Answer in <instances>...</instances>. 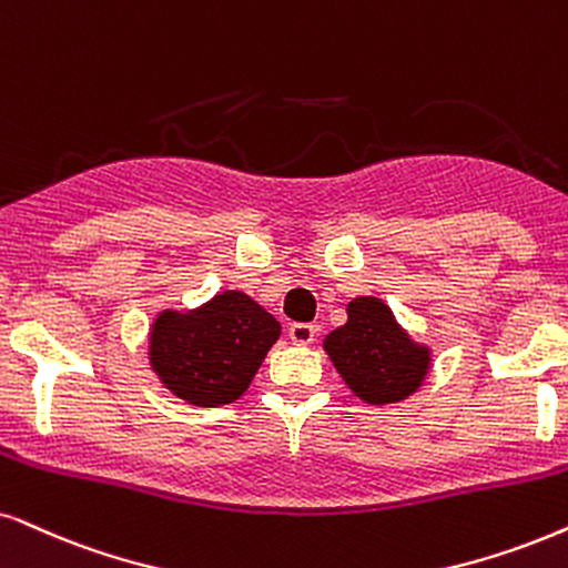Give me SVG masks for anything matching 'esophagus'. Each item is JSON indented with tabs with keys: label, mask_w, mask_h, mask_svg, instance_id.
I'll use <instances>...</instances> for the list:
<instances>
[{
	"label": "esophagus",
	"mask_w": 568,
	"mask_h": 568,
	"mask_svg": "<svg viewBox=\"0 0 568 568\" xmlns=\"http://www.w3.org/2000/svg\"><path fill=\"white\" fill-rule=\"evenodd\" d=\"M288 335L293 343H298V346H308V343L314 341V335H317V327H314L312 322H293L288 327Z\"/></svg>",
	"instance_id": "34e87169"
}]
</instances>
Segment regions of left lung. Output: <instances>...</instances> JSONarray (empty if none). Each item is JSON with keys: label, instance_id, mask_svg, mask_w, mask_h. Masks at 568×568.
I'll return each instance as SVG.
<instances>
[{"label": "left lung", "instance_id": "1", "mask_svg": "<svg viewBox=\"0 0 568 568\" xmlns=\"http://www.w3.org/2000/svg\"><path fill=\"white\" fill-rule=\"evenodd\" d=\"M325 351L351 390L369 404L412 396L427 375V348L414 346L377 298H354L348 322L325 337Z\"/></svg>", "mask_w": 568, "mask_h": 568}]
</instances>
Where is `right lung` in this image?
<instances>
[{
    "instance_id": "1",
    "label": "right lung",
    "mask_w": 568,
    "mask_h": 568,
    "mask_svg": "<svg viewBox=\"0 0 568 568\" xmlns=\"http://www.w3.org/2000/svg\"><path fill=\"white\" fill-rule=\"evenodd\" d=\"M280 337V322L243 293L214 296L199 312H164L152 329V367L193 406L233 404Z\"/></svg>"
}]
</instances>
